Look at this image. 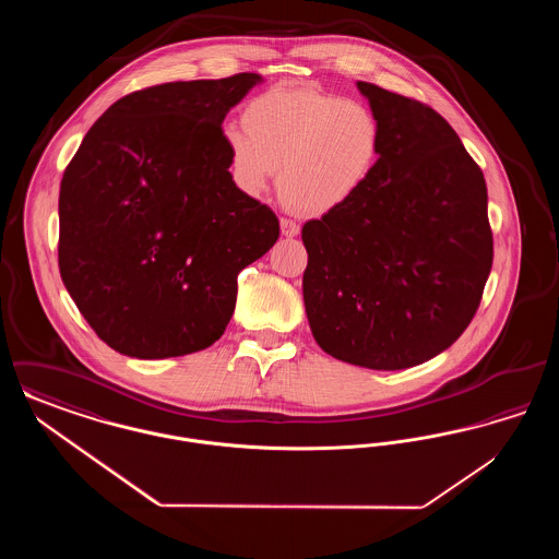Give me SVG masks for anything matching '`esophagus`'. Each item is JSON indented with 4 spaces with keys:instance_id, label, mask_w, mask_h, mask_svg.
<instances>
[{
    "instance_id": "obj_1",
    "label": "esophagus",
    "mask_w": 559,
    "mask_h": 559,
    "mask_svg": "<svg viewBox=\"0 0 559 559\" xmlns=\"http://www.w3.org/2000/svg\"><path fill=\"white\" fill-rule=\"evenodd\" d=\"M281 233H283V237H297L299 235V224H295L293 219H287V217H283L281 219Z\"/></svg>"
}]
</instances>
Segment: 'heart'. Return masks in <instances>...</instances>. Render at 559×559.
<instances>
[{
	"label": "heart",
	"instance_id": "heart-1",
	"mask_svg": "<svg viewBox=\"0 0 559 559\" xmlns=\"http://www.w3.org/2000/svg\"><path fill=\"white\" fill-rule=\"evenodd\" d=\"M224 144L242 192H264L278 171V190L289 205L326 213L367 185L381 128L358 100L278 85L247 103L242 128H228Z\"/></svg>",
	"mask_w": 559,
	"mask_h": 559
}]
</instances>
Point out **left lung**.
I'll list each match as a JSON object with an SVG mask.
<instances>
[{"instance_id":"obj_1","label":"left lung","mask_w":559,"mask_h":559,"mask_svg":"<svg viewBox=\"0 0 559 559\" xmlns=\"http://www.w3.org/2000/svg\"><path fill=\"white\" fill-rule=\"evenodd\" d=\"M381 128L379 159L346 205L301 228L304 304L326 354L400 371L451 347L492 267L488 192L449 121L358 81Z\"/></svg>"}]
</instances>
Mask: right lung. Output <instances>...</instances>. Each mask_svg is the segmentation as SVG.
Wrapping results in <instances>:
<instances>
[{
	"mask_svg": "<svg viewBox=\"0 0 559 559\" xmlns=\"http://www.w3.org/2000/svg\"><path fill=\"white\" fill-rule=\"evenodd\" d=\"M262 81H174L117 100L67 165L58 267L96 335L157 360L212 346L278 217L228 171L222 121Z\"/></svg>",
	"mask_w": 559,
	"mask_h": 559,
	"instance_id": "1",
	"label": "right lung"
}]
</instances>
